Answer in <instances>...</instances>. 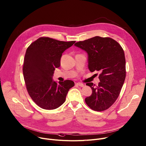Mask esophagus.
Listing matches in <instances>:
<instances>
[{
  "label": "esophagus",
  "mask_w": 146,
  "mask_h": 146,
  "mask_svg": "<svg viewBox=\"0 0 146 146\" xmlns=\"http://www.w3.org/2000/svg\"><path fill=\"white\" fill-rule=\"evenodd\" d=\"M76 85H77L78 86H80V87H83L84 86V85L81 82H77V83H76Z\"/></svg>",
  "instance_id": "obj_1"
}]
</instances>
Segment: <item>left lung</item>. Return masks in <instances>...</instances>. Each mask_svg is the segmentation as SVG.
<instances>
[{"label": "left lung", "mask_w": 146, "mask_h": 146, "mask_svg": "<svg viewBox=\"0 0 146 146\" xmlns=\"http://www.w3.org/2000/svg\"><path fill=\"white\" fill-rule=\"evenodd\" d=\"M74 45L88 53L90 71L100 73L98 86L86 84L92 90L91 95L85 99L86 104L94 111L108 109L118 98L126 77L123 48L115 40L100 36L80 41Z\"/></svg>", "instance_id": "obj_1"}]
</instances>
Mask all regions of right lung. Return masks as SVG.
Returning a JSON list of instances; mask_svg holds the SVG:
<instances>
[{"label":"right lung","mask_w":146,"mask_h":146,"mask_svg":"<svg viewBox=\"0 0 146 146\" xmlns=\"http://www.w3.org/2000/svg\"><path fill=\"white\" fill-rule=\"evenodd\" d=\"M75 42L41 37L28 47L23 68L24 78L29 96L40 108L46 110L59 108L74 86L69 80L57 84L52 77L55 68L60 66L62 53Z\"/></svg>","instance_id":"1"}]
</instances>
